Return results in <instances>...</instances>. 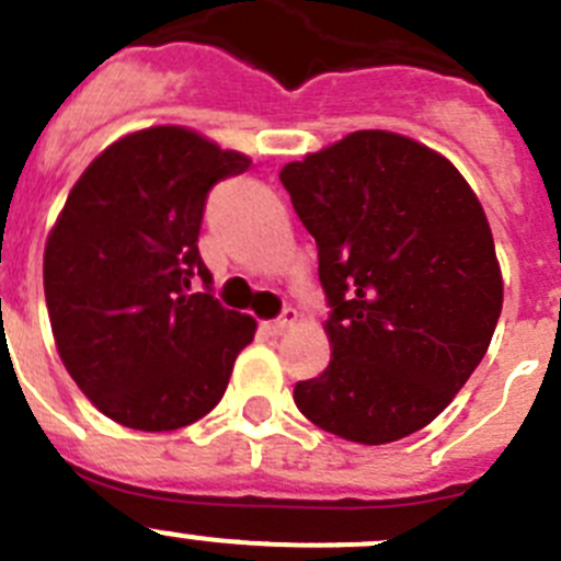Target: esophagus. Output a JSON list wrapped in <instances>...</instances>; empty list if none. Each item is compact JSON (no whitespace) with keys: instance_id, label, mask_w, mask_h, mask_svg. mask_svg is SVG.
I'll return each mask as SVG.
<instances>
[{"instance_id":"esophagus-1","label":"esophagus","mask_w":561,"mask_h":561,"mask_svg":"<svg viewBox=\"0 0 561 561\" xmlns=\"http://www.w3.org/2000/svg\"><path fill=\"white\" fill-rule=\"evenodd\" d=\"M296 320H298V312H296V309H290V307H287L285 312H282L279 318H276V320H265V323H263V329L268 331L271 336H276V334H285V331L290 329V325L296 323Z\"/></svg>"}]
</instances>
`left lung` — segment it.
<instances>
[{
    "instance_id": "8db88e82",
    "label": "left lung",
    "mask_w": 561,
    "mask_h": 561,
    "mask_svg": "<svg viewBox=\"0 0 561 561\" xmlns=\"http://www.w3.org/2000/svg\"><path fill=\"white\" fill-rule=\"evenodd\" d=\"M318 243L331 362L298 411L345 442L431 425L485 356L504 285L491 225L453 161L391 130H356L279 172Z\"/></svg>"
}]
</instances>
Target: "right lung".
I'll return each mask as SVG.
<instances>
[{"label":"right lung","mask_w":561,"mask_h":561,"mask_svg":"<svg viewBox=\"0 0 561 561\" xmlns=\"http://www.w3.org/2000/svg\"><path fill=\"white\" fill-rule=\"evenodd\" d=\"M252 161L181 125L108 145L70 188L43 254L59 358L92 405L145 433L186 427L230 383L257 320L221 307L199 257L208 192ZM206 282L191 293V279Z\"/></svg>","instance_id":"right-lung-1"}]
</instances>
